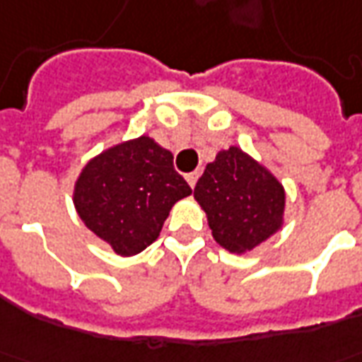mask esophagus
Wrapping results in <instances>:
<instances>
[{
  "label": "esophagus",
  "instance_id": "esophagus-1",
  "mask_svg": "<svg viewBox=\"0 0 362 362\" xmlns=\"http://www.w3.org/2000/svg\"><path fill=\"white\" fill-rule=\"evenodd\" d=\"M197 178H199V170H195V173H189L188 176H186V180H188V184L192 186V188H195V184H197Z\"/></svg>",
  "mask_w": 362,
  "mask_h": 362
}]
</instances>
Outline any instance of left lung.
<instances>
[{
  "label": "left lung",
  "mask_w": 362,
  "mask_h": 362,
  "mask_svg": "<svg viewBox=\"0 0 362 362\" xmlns=\"http://www.w3.org/2000/svg\"><path fill=\"white\" fill-rule=\"evenodd\" d=\"M215 242L245 255L284 226L286 189L269 168L230 146L221 149L194 189Z\"/></svg>",
  "instance_id": "left-lung-1"
}]
</instances>
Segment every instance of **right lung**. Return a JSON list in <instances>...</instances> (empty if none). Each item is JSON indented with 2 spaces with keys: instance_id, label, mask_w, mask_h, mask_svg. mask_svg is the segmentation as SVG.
I'll list each match as a JSON object with an SVG mask.
<instances>
[{
  "instance_id": "obj_1",
  "label": "right lung",
  "mask_w": 362,
  "mask_h": 362,
  "mask_svg": "<svg viewBox=\"0 0 362 362\" xmlns=\"http://www.w3.org/2000/svg\"><path fill=\"white\" fill-rule=\"evenodd\" d=\"M189 194L173 153L144 134L88 160L74 182L72 203L99 240L117 255L132 257L159 238L174 203Z\"/></svg>"
}]
</instances>
